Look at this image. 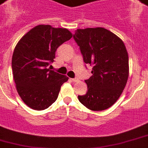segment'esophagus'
<instances>
[{"instance_id":"esophagus-1","label":"esophagus","mask_w":148,"mask_h":148,"mask_svg":"<svg viewBox=\"0 0 148 148\" xmlns=\"http://www.w3.org/2000/svg\"><path fill=\"white\" fill-rule=\"evenodd\" d=\"M71 81H73V82H77V81H78V78H71Z\"/></svg>"}]
</instances>
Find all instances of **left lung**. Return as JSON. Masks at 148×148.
<instances>
[{"label":"left lung","instance_id":"obj_1","mask_svg":"<svg viewBox=\"0 0 148 148\" xmlns=\"http://www.w3.org/2000/svg\"><path fill=\"white\" fill-rule=\"evenodd\" d=\"M73 38L84 62L92 66V75L85 82L87 92L80 102L92 111L112 106L121 95L129 74L128 55L121 39L104 28L77 29Z\"/></svg>","mask_w":148,"mask_h":148}]
</instances>
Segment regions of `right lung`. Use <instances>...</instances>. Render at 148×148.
Listing matches in <instances>:
<instances>
[{"instance_id": "obj_1", "label": "right lung", "mask_w": 148, "mask_h": 148, "mask_svg": "<svg viewBox=\"0 0 148 148\" xmlns=\"http://www.w3.org/2000/svg\"><path fill=\"white\" fill-rule=\"evenodd\" d=\"M73 36L66 28L39 25L21 38L12 55V68L19 95L34 110H44L57 99L68 77L51 70L56 49ZM51 67V66H50Z\"/></svg>"}]
</instances>
